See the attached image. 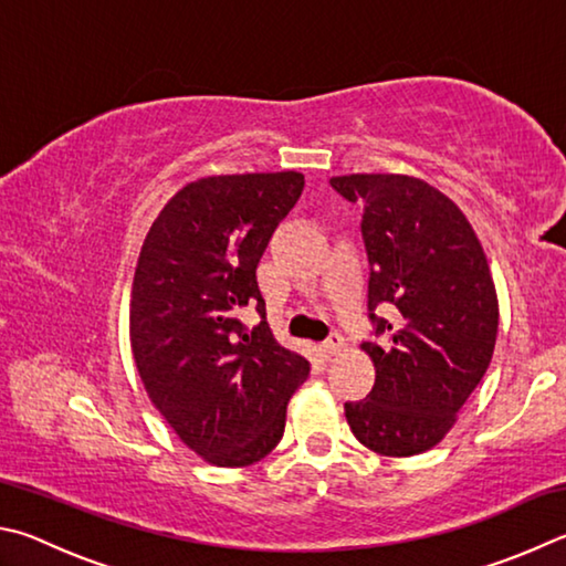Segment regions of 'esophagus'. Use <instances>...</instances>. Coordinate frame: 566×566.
I'll list each match as a JSON object with an SVG mask.
<instances>
[{
  "instance_id": "1",
  "label": "esophagus",
  "mask_w": 566,
  "mask_h": 566,
  "mask_svg": "<svg viewBox=\"0 0 566 566\" xmlns=\"http://www.w3.org/2000/svg\"><path fill=\"white\" fill-rule=\"evenodd\" d=\"M343 345H345L343 335H340V333H331L328 338H325V340L321 343V348H323L325 355H335V353L343 350Z\"/></svg>"
}]
</instances>
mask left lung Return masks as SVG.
Listing matches in <instances>:
<instances>
[{"label":"left lung","mask_w":566,"mask_h":566,"mask_svg":"<svg viewBox=\"0 0 566 566\" xmlns=\"http://www.w3.org/2000/svg\"><path fill=\"white\" fill-rule=\"evenodd\" d=\"M331 186L363 206L370 263L373 338L363 348L375 385L345 402V418L368 450L410 458L448 434L488 373L500 323L488 258L460 208L420 178L353 174Z\"/></svg>","instance_id":"1"}]
</instances>
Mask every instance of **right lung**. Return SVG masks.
<instances>
[{
    "label": "right lung",
    "mask_w": 566,
    "mask_h": 566,
    "mask_svg": "<svg viewBox=\"0 0 566 566\" xmlns=\"http://www.w3.org/2000/svg\"><path fill=\"white\" fill-rule=\"evenodd\" d=\"M295 171L208 176L184 186L148 231L132 291V350L148 398L218 468L263 460L311 363L265 321L255 268L298 203ZM255 307L262 323L237 318Z\"/></svg>",
    "instance_id": "right-lung-1"
}]
</instances>
